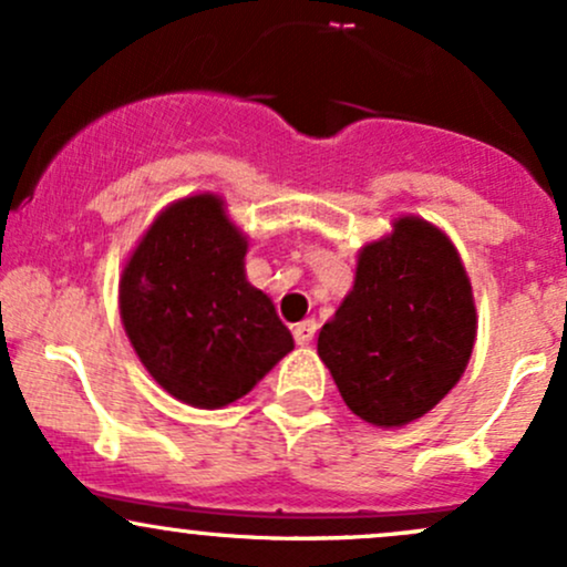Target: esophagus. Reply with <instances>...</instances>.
Returning <instances> with one entry per match:
<instances>
[{"mask_svg":"<svg viewBox=\"0 0 567 567\" xmlns=\"http://www.w3.org/2000/svg\"><path fill=\"white\" fill-rule=\"evenodd\" d=\"M292 336H296V343H301V347H306V343L315 341V336H317V322H315V320L298 322L296 328H292Z\"/></svg>","mask_w":567,"mask_h":567,"instance_id":"obj_1","label":"esophagus"}]
</instances>
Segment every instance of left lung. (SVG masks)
I'll list each match as a JSON object with an SVG mask.
<instances>
[{
    "label": "left lung",
    "instance_id": "left-lung-1",
    "mask_svg": "<svg viewBox=\"0 0 567 567\" xmlns=\"http://www.w3.org/2000/svg\"><path fill=\"white\" fill-rule=\"evenodd\" d=\"M477 309L464 261L445 231L419 216L357 256L354 285L317 338L354 415L400 429L426 415L464 375Z\"/></svg>",
    "mask_w": 567,
    "mask_h": 567
}]
</instances>
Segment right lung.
Instances as JSON below:
<instances>
[{"mask_svg": "<svg viewBox=\"0 0 567 567\" xmlns=\"http://www.w3.org/2000/svg\"><path fill=\"white\" fill-rule=\"evenodd\" d=\"M247 234L218 194L175 199L120 275V317L154 381L186 405L237 402L292 351V336L245 275Z\"/></svg>", "mask_w": 567, "mask_h": 567, "instance_id": "1", "label": "right lung"}]
</instances>
